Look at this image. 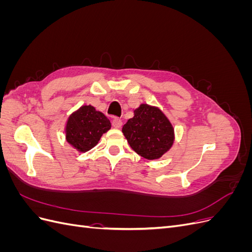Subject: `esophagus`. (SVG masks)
Here are the masks:
<instances>
[{"mask_svg":"<svg viewBox=\"0 0 252 252\" xmlns=\"http://www.w3.org/2000/svg\"><path fill=\"white\" fill-rule=\"evenodd\" d=\"M122 125H123V123H122V121H121L120 119L114 118V119L112 120V126H113L114 128H121Z\"/></svg>","mask_w":252,"mask_h":252,"instance_id":"1","label":"esophagus"}]
</instances>
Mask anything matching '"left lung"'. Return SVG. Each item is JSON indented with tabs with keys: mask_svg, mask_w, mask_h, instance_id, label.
Here are the masks:
<instances>
[{
	"mask_svg": "<svg viewBox=\"0 0 252 252\" xmlns=\"http://www.w3.org/2000/svg\"><path fill=\"white\" fill-rule=\"evenodd\" d=\"M130 147L147 159H157L168 151L174 142V129L161 109L141 104L134 116L122 128Z\"/></svg>",
	"mask_w": 252,
	"mask_h": 252,
	"instance_id": "obj_1",
	"label": "left lung"
}]
</instances>
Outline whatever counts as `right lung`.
I'll return each mask as SVG.
<instances>
[{
    "label": "right lung",
    "instance_id": "add662e5",
    "mask_svg": "<svg viewBox=\"0 0 252 252\" xmlns=\"http://www.w3.org/2000/svg\"><path fill=\"white\" fill-rule=\"evenodd\" d=\"M111 127L110 121L94 106L84 105L68 118L65 127L66 140L80 152L94 148L103 133Z\"/></svg>",
    "mask_w": 252,
    "mask_h": 252
}]
</instances>
